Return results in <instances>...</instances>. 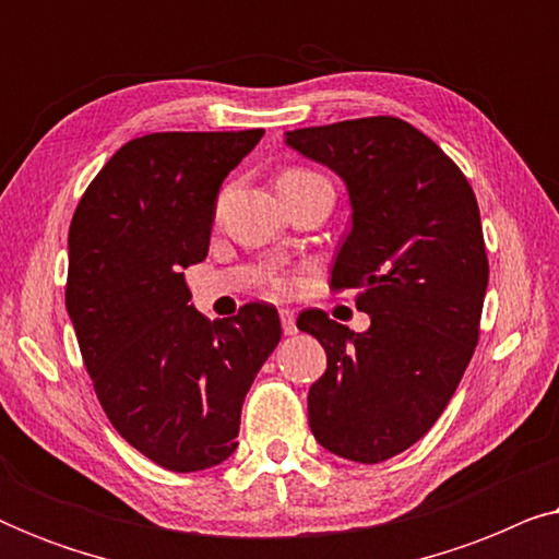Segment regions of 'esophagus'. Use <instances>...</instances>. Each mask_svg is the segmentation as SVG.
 <instances>
[{
	"mask_svg": "<svg viewBox=\"0 0 559 559\" xmlns=\"http://www.w3.org/2000/svg\"><path fill=\"white\" fill-rule=\"evenodd\" d=\"M280 320H282V333L285 335H295L297 333V323H295V310H280Z\"/></svg>",
	"mask_w": 559,
	"mask_h": 559,
	"instance_id": "obj_1",
	"label": "esophagus"
}]
</instances>
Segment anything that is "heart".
<instances>
[{
	"instance_id": "1",
	"label": "heart",
	"mask_w": 559,
	"mask_h": 559,
	"mask_svg": "<svg viewBox=\"0 0 559 559\" xmlns=\"http://www.w3.org/2000/svg\"><path fill=\"white\" fill-rule=\"evenodd\" d=\"M310 175H316V173H310V170H287V173H282L280 178H310Z\"/></svg>"
}]
</instances>
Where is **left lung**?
I'll return each mask as SVG.
<instances>
[{
	"instance_id": "8db88e82",
	"label": "left lung",
	"mask_w": 559,
	"mask_h": 559,
	"mask_svg": "<svg viewBox=\"0 0 559 559\" xmlns=\"http://www.w3.org/2000/svg\"><path fill=\"white\" fill-rule=\"evenodd\" d=\"M285 144L348 190L331 285L358 289L371 318L364 333L323 310L297 318L328 356L308 394L310 430L333 455L381 463L430 430L478 343L488 259L476 195L430 136L394 117L295 129Z\"/></svg>"
}]
</instances>
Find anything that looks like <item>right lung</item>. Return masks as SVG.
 <instances>
[{
    "label": "right lung",
    "instance_id": "right-lung-1",
    "mask_svg": "<svg viewBox=\"0 0 559 559\" xmlns=\"http://www.w3.org/2000/svg\"><path fill=\"white\" fill-rule=\"evenodd\" d=\"M247 132H163L127 142L96 175L68 231L66 308L98 402L152 463L195 473L234 453L241 404L282 338L272 305L209 323L186 287L209 254L226 175Z\"/></svg>",
    "mask_w": 559,
    "mask_h": 559
}]
</instances>
